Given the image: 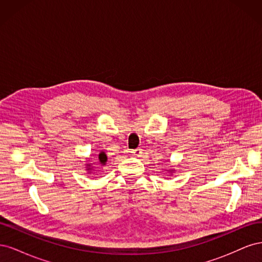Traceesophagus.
I'll return each instance as SVG.
<instances>
[{"instance_id": "esophagus-1", "label": "esophagus", "mask_w": 262, "mask_h": 262, "mask_svg": "<svg viewBox=\"0 0 262 262\" xmlns=\"http://www.w3.org/2000/svg\"><path fill=\"white\" fill-rule=\"evenodd\" d=\"M142 150H143V149H142V148H140V147H138V148H136V149H132L131 150V153H132V155L133 156H141V154H142Z\"/></svg>"}]
</instances>
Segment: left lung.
<instances>
[{"instance_id":"8db88e82","label":"left lung","mask_w":262,"mask_h":262,"mask_svg":"<svg viewBox=\"0 0 262 262\" xmlns=\"http://www.w3.org/2000/svg\"><path fill=\"white\" fill-rule=\"evenodd\" d=\"M171 171H172V170H171Z\"/></svg>"}]
</instances>
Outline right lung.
<instances>
[{"instance_id": "1", "label": "right lung", "mask_w": 262, "mask_h": 262, "mask_svg": "<svg viewBox=\"0 0 262 262\" xmlns=\"http://www.w3.org/2000/svg\"><path fill=\"white\" fill-rule=\"evenodd\" d=\"M98 161H99V164L105 165L106 162H107V155H106L104 152H101V153L98 155ZM87 166H89V167H87V170H92L93 167H91V164H89Z\"/></svg>"}]
</instances>
